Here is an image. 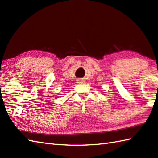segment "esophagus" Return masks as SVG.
Here are the masks:
<instances>
[{
	"mask_svg": "<svg viewBox=\"0 0 158 158\" xmlns=\"http://www.w3.org/2000/svg\"><path fill=\"white\" fill-rule=\"evenodd\" d=\"M77 83H84L85 80L83 79H79L78 80H77Z\"/></svg>",
	"mask_w": 158,
	"mask_h": 158,
	"instance_id": "obj_1",
	"label": "esophagus"
}]
</instances>
